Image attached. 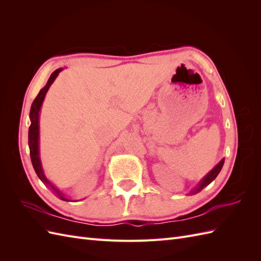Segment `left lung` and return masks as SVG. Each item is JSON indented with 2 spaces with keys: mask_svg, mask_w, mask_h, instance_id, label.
I'll list each match as a JSON object with an SVG mask.
<instances>
[{
  "mask_svg": "<svg viewBox=\"0 0 261 261\" xmlns=\"http://www.w3.org/2000/svg\"><path fill=\"white\" fill-rule=\"evenodd\" d=\"M223 164H224V159H222L221 160L215 168H213L208 174L204 176L198 184H197V186L193 189V191L189 193L191 195H194V194H197V193H199L200 191H202V189L206 187V186H208L211 181L215 179L217 176H218V174L220 173V171H221V169H222V167H223Z\"/></svg>",
  "mask_w": 261,
  "mask_h": 261,
  "instance_id": "obj_1",
  "label": "left lung"
}]
</instances>
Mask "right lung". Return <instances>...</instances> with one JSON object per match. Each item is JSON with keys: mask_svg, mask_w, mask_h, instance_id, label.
<instances>
[{"mask_svg": "<svg viewBox=\"0 0 261 261\" xmlns=\"http://www.w3.org/2000/svg\"><path fill=\"white\" fill-rule=\"evenodd\" d=\"M62 70L63 68H58L57 70H54V72L51 74L48 83H46V85L43 87V88L39 91L37 98L34 100L33 105H31L30 114H29L31 123H30L29 132H28V145L30 150L31 163H33V167L37 173L38 177L41 179L43 184L49 186L53 191V193L57 195L60 199L64 201H70V199L67 198V197L64 195V193H62L59 188L55 187L51 181L46 178L42 168L41 159H40V148H39V138H40V132H39V116H40V110H41L46 92H48L51 85L55 81V78L58 77V75L60 74V72H62Z\"/></svg>", "mask_w": 261, "mask_h": 261, "instance_id": "obj_1", "label": "right lung"}]
</instances>
